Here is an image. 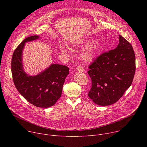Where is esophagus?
Wrapping results in <instances>:
<instances>
[{"instance_id":"1","label":"esophagus","mask_w":147,"mask_h":147,"mask_svg":"<svg viewBox=\"0 0 147 147\" xmlns=\"http://www.w3.org/2000/svg\"><path fill=\"white\" fill-rule=\"evenodd\" d=\"M76 70H77V71H79V72H83V71H84V69H83V67H82L81 66H78L76 68Z\"/></svg>"}]
</instances>
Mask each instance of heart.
Returning <instances> with one entry per match:
<instances>
[{"instance_id":"1","label":"heart","mask_w":147,"mask_h":147,"mask_svg":"<svg viewBox=\"0 0 147 147\" xmlns=\"http://www.w3.org/2000/svg\"><path fill=\"white\" fill-rule=\"evenodd\" d=\"M60 51L62 53L65 55H69V49L67 47L61 45L60 47ZM98 49V44L97 42H93L91 43L88 47L82 53V59L86 62H91L94 59L97 51Z\"/></svg>"}]
</instances>
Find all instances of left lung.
Masks as SVG:
<instances>
[{
	"mask_svg": "<svg viewBox=\"0 0 147 147\" xmlns=\"http://www.w3.org/2000/svg\"><path fill=\"white\" fill-rule=\"evenodd\" d=\"M92 86L89 98L98 105L116 103L131 85L136 71V57L130 42L119 35L116 49L104 52L88 67Z\"/></svg>",
	"mask_w": 147,
	"mask_h": 147,
	"instance_id": "1",
	"label": "left lung"
}]
</instances>
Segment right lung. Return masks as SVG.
<instances>
[{
	"label": "right lung",
	"mask_w": 147,
	"mask_h": 147,
	"mask_svg": "<svg viewBox=\"0 0 147 147\" xmlns=\"http://www.w3.org/2000/svg\"><path fill=\"white\" fill-rule=\"evenodd\" d=\"M38 38V35L28 37L17 47L11 59V73L19 93L33 105L47 108L53 106L60 98L69 69L66 66L52 64L35 76L26 73L22 61L25 43Z\"/></svg>",
	"instance_id": "right-lung-1"
}]
</instances>
